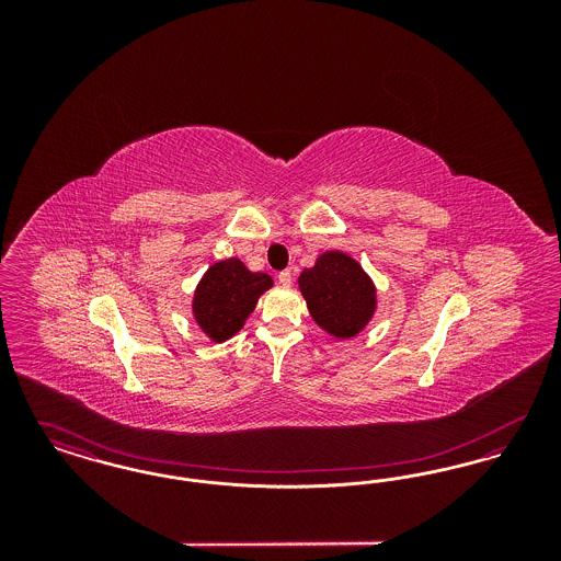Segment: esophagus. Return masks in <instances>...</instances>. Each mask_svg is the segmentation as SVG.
Listing matches in <instances>:
<instances>
[{"label":"esophagus","instance_id":"obj_1","mask_svg":"<svg viewBox=\"0 0 561 561\" xmlns=\"http://www.w3.org/2000/svg\"><path fill=\"white\" fill-rule=\"evenodd\" d=\"M277 279H279V284H282V286H290V284H293V271H290V268L279 271Z\"/></svg>","mask_w":561,"mask_h":561}]
</instances>
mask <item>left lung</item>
<instances>
[{"label":"left lung","instance_id":"obj_1","mask_svg":"<svg viewBox=\"0 0 561 561\" xmlns=\"http://www.w3.org/2000/svg\"><path fill=\"white\" fill-rule=\"evenodd\" d=\"M298 288L323 332L334 339L357 336L374 318L376 286L362 265L341 250H328L302 268Z\"/></svg>","mask_w":561,"mask_h":561}]
</instances>
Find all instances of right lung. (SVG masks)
Segmentation results:
<instances>
[{
    "label": "right lung",
    "instance_id": "right-lung-1",
    "mask_svg": "<svg viewBox=\"0 0 561 561\" xmlns=\"http://www.w3.org/2000/svg\"><path fill=\"white\" fill-rule=\"evenodd\" d=\"M271 286V275L252 273L236 256L218 261L193 293V320L213 343H225L240 332L261 294Z\"/></svg>",
    "mask_w": 561,
    "mask_h": 561
}]
</instances>
